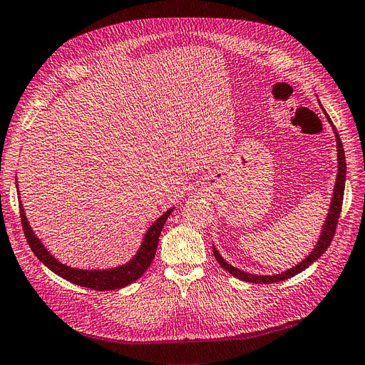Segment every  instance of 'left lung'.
<instances>
[{"label": "left lung", "instance_id": "obj_1", "mask_svg": "<svg viewBox=\"0 0 365 365\" xmlns=\"http://www.w3.org/2000/svg\"><path fill=\"white\" fill-rule=\"evenodd\" d=\"M327 120L329 121V124L332 125L334 135H335V140H337V162H339V172H337V180H335V187H334V196L331 199V205H329V212L327 215V220L322 226V232H320V237L317 240V244L314 245L313 252L305 257L302 262H299L298 265H295L294 268H290L282 274H272V275H259V274H250V272H244L235 267H232L230 264L223 259V256L217 252L215 247L212 245V253L217 259L218 264L222 265V268H225L227 272H230L233 277L242 280V282H249V283H259V284H271V283H279L283 280L290 279L297 274H299L301 271H304L305 268H309L313 262H316L320 256H322L327 249L329 247L335 229H337V223H339V217L341 212V205H343V195H344V182H346V157H344V150H343V143L340 140V136L335 130L332 121L329 116L325 112Z\"/></svg>", "mask_w": 365, "mask_h": 365}]
</instances>
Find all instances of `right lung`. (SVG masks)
Returning a JSON list of instances; mask_svg holds the SVG:
<instances>
[{
	"mask_svg": "<svg viewBox=\"0 0 365 365\" xmlns=\"http://www.w3.org/2000/svg\"><path fill=\"white\" fill-rule=\"evenodd\" d=\"M16 187H18V181H16ZM18 195H19V190H18ZM19 211H21V220H22L25 238L28 244H30L33 253L37 256L40 262H43V264H45L52 272L63 277L64 280H68L73 284L103 292V290L121 289L132 284L145 271L148 269L157 252L160 232H162L168 217L172 214L173 208L168 210L165 214L160 215L157 220L148 227L147 233H145V237L142 240L139 250L132 259L127 262V264L115 267V268H108V269H79V268H71L66 264H61L60 260L51 255V252H48L46 247L43 245V242L36 235V232L31 229L30 222H28V218L25 215L21 197H19Z\"/></svg>",
	"mask_w": 365,
	"mask_h": 365,
	"instance_id": "right-lung-1",
	"label": "right lung"
}]
</instances>
